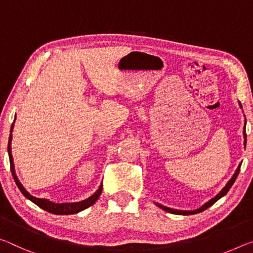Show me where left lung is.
Returning a JSON list of instances; mask_svg holds the SVG:
<instances>
[{
    "label": "left lung",
    "instance_id": "obj_1",
    "mask_svg": "<svg viewBox=\"0 0 253 253\" xmlns=\"http://www.w3.org/2000/svg\"><path fill=\"white\" fill-rule=\"evenodd\" d=\"M240 106H241V103H240ZM243 135H244V146H246V144H247V133H246V126H244V131H243ZM241 167V166H240ZM240 167L238 168V169H236V171H235V173H234V175L233 177H232V179L230 180V181L227 182V184L225 187L223 188V190L219 192V194L216 196V197H214L213 199H211L210 202L208 203H206L205 205L204 206H202L199 208V210H196V211H177V210H171V208H168V207H166V206H162V205H159L158 204V206L159 207H161L162 210H164L166 211H169V213H172V214H178V215H192V214H197V213H200V211H205V210H207L208 207H211V205H213V204H215L216 202H217V200L219 199V198H222L223 196H225L226 194H227V191L231 189V187L233 186V183H234V181H235V179H236V177H238V174H239V172H240Z\"/></svg>",
    "mask_w": 253,
    "mask_h": 253
}]
</instances>
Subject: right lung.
Returning <instances> with one entry per match:
<instances>
[{"label":"right lung","instance_id":"obj_1","mask_svg":"<svg viewBox=\"0 0 253 253\" xmlns=\"http://www.w3.org/2000/svg\"><path fill=\"white\" fill-rule=\"evenodd\" d=\"M12 128H13V125L11 127V131H12ZM11 134H10V137H9V145H7V152H9V158H10V168H11V172H12V175H13L14 178V181L17 183L18 188L20 189V191L22 192L23 196L27 197L29 200H31L34 204L36 205L39 206L40 208H42L43 211H48V213H51V214H55V215H70V214H76L79 213V211H81L83 210H85V208L90 207L93 205V204L97 202L98 198L100 197V195H101L102 192V186H100L99 190L97 192H94V195H92L91 197H89L85 200H82V202H79V203H67V204H55L53 202H49V200L47 199H42V198H36L34 196H31L29 192L26 191L25 188L22 187V184L19 182V180L17 178V175H15V172H14V166H13V159H12V154H11Z\"/></svg>","mask_w":253,"mask_h":253}]
</instances>
